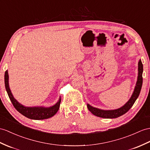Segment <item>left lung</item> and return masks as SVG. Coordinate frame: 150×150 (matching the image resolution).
Instances as JSON below:
<instances>
[{
    "label": "left lung",
    "instance_id": "left-lung-1",
    "mask_svg": "<svg viewBox=\"0 0 150 150\" xmlns=\"http://www.w3.org/2000/svg\"><path fill=\"white\" fill-rule=\"evenodd\" d=\"M142 72H143V65H142L141 60H139L138 62V76L136 85L135 86L134 92L130 98L122 107L117 109H114V110H103V109L93 108L87 104V108L88 110L95 116L103 118H116L125 114L132 108L139 96L142 85Z\"/></svg>",
    "mask_w": 150,
    "mask_h": 150
}]
</instances>
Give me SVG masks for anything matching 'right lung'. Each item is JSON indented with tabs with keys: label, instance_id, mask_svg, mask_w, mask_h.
Masks as SVG:
<instances>
[{
	"label": "right lung",
	"instance_id": "right-lung-1",
	"mask_svg": "<svg viewBox=\"0 0 150 150\" xmlns=\"http://www.w3.org/2000/svg\"><path fill=\"white\" fill-rule=\"evenodd\" d=\"M4 81L5 87L8 94V96L11 101L15 108L16 110L20 112L21 115L25 116V117L32 120H44L47 119L56 114L60 108V104L61 102V98L57 103L52 107L45 108V107H26L22 104L18 103V102L14 98L13 94L11 92L9 86V75L8 72L6 71L4 75Z\"/></svg>",
	"mask_w": 150,
	"mask_h": 150
}]
</instances>
